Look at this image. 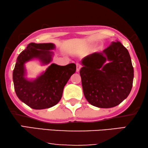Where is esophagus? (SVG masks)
<instances>
[{
    "label": "esophagus",
    "mask_w": 148,
    "mask_h": 148,
    "mask_svg": "<svg viewBox=\"0 0 148 148\" xmlns=\"http://www.w3.org/2000/svg\"><path fill=\"white\" fill-rule=\"evenodd\" d=\"M76 66H77V68H76V71L77 72H79V70H80V69H81V65L79 64H76Z\"/></svg>",
    "instance_id": "obj_1"
}]
</instances>
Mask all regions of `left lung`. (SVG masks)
<instances>
[{"instance_id":"1","label":"left lung","mask_w":148,"mask_h":148,"mask_svg":"<svg viewBox=\"0 0 148 148\" xmlns=\"http://www.w3.org/2000/svg\"><path fill=\"white\" fill-rule=\"evenodd\" d=\"M81 64L83 91L93 106L112 108L130 94L134 71L128 50L120 42H112L102 52L86 56Z\"/></svg>"}]
</instances>
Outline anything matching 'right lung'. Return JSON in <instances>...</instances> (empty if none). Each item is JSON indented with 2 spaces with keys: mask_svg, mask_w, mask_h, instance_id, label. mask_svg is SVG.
I'll return each mask as SVG.
<instances>
[{
  "mask_svg": "<svg viewBox=\"0 0 148 148\" xmlns=\"http://www.w3.org/2000/svg\"><path fill=\"white\" fill-rule=\"evenodd\" d=\"M54 48L52 43L32 42L17 58L13 73L15 93L20 100L36 110L48 108L57 104L62 98L64 86L76 71L75 63L65 66L52 63L35 79L25 77L26 62L36 58L42 64H49L54 54L50 50Z\"/></svg>",
  "mask_w": 148,
  "mask_h": 148,
  "instance_id": "right-lung-1",
  "label": "right lung"
}]
</instances>
